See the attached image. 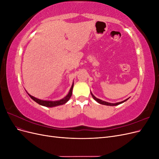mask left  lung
Returning a JSON list of instances; mask_svg holds the SVG:
<instances>
[{"label": "left lung", "instance_id": "left-lung-1", "mask_svg": "<svg viewBox=\"0 0 159 159\" xmlns=\"http://www.w3.org/2000/svg\"><path fill=\"white\" fill-rule=\"evenodd\" d=\"M91 95H92L93 98L96 101V102H98L99 103L102 104V105H109V106H115V105H119V104L124 103L125 102H126V101L129 99V98H128V99H125V100H124V101H123V102H118V103H108V102H104V101H102V99H98V98H95V96L93 95V93H91Z\"/></svg>", "mask_w": 159, "mask_h": 159}]
</instances>
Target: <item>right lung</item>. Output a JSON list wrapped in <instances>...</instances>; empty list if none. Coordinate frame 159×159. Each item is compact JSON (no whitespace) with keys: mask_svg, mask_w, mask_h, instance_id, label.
<instances>
[{"mask_svg":"<svg viewBox=\"0 0 159 159\" xmlns=\"http://www.w3.org/2000/svg\"><path fill=\"white\" fill-rule=\"evenodd\" d=\"M73 88H74V83L71 85V89L69 91L68 94L67 95L65 98H64L63 99H61L60 100H58V101H54V102H53V101H46V100H42V99H37L34 97H33V96H32L29 93H28V94L34 101V102H36L39 105H43V106H45L47 107H53L58 106V105L65 104L67 102H68L72 95V89H73Z\"/></svg>","mask_w":159,"mask_h":159,"instance_id":"right-lung-1","label":"right lung"}]
</instances>
